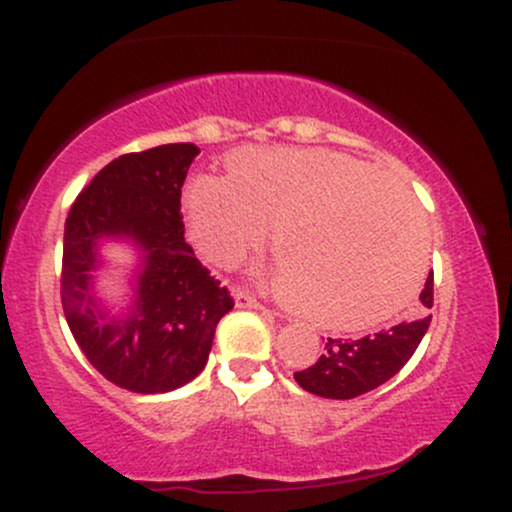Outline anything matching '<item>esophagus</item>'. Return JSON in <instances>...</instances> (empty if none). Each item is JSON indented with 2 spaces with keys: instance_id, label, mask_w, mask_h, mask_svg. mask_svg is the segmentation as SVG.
<instances>
[{
  "instance_id": "34e87169",
  "label": "esophagus",
  "mask_w": 512,
  "mask_h": 512,
  "mask_svg": "<svg viewBox=\"0 0 512 512\" xmlns=\"http://www.w3.org/2000/svg\"><path fill=\"white\" fill-rule=\"evenodd\" d=\"M233 296H236L238 308H255V310H262L264 308V305L257 301V298L252 296L250 291H245V289H238L236 293H233Z\"/></svg>"
}]
</instances>
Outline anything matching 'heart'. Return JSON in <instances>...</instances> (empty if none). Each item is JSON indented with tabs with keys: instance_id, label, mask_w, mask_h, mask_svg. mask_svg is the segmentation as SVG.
I'll use <instances>...</instances> for the list:
<instances>
[{
	"instance_id": "b5f03b06",
	"label": "heart",
	"mask_w": 512,
	"mask_h": 512,
	"mask_svg": "<svg viewBox=\"0 0 512 512\" xmlns=\"http://www.w3.org/2000/svg\"><path fill=\"white\" fill-rule=\"evenodd\" d=\"M192 243L236 267L274 231L276 291L327 330H358L407 301L428 257V226L399 182L322 149L233 156L228 175H197L185 192Z\"/></svg>"
}]
</instances>
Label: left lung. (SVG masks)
I'll list each match as a JSON object with an SVG mask.
<instances>
[{"label": "left lung", "mask_w": 512, "mask_h": 512, "mask_svg": "<svg viewBox=\"0 0 512 512\" xmlns=\"http://www.w3.org/2000/svg\"><path fill=\"white\" fill-rule=\"evenodd\" d=\"M424 308L433 305V276L421 291ZM431 315H419L361 339H327L325 354L293 378L305 392L327 399H354L387 383L414 356L428 330Z\"/></svg>", "instance_id": "8db88e82"}]
</instances>
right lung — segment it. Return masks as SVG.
I'll return each instance as SVG.
<instances>
[{
	"label": "right lung",
	"instance_id": "add662e5",
	"mask_svg": "<svg viewBox=\"0 0 512 512\" xmlns=\"http://www.w3.org/2000/svg\"><path fill=\"white\" fill-rule=\"evenodd\" d=\"M195 144H163L110 161L69 209L60 296L76 344L105 380L139 395L170 392L207 366L216 325L233 308L185 240L180 195ZM129 235L147 255L138 301L122 321L95 310L87 272L95 240Z\"/></svg>",
	"mask_w": 512,
	"mask_h": 512
}]
</instances>
